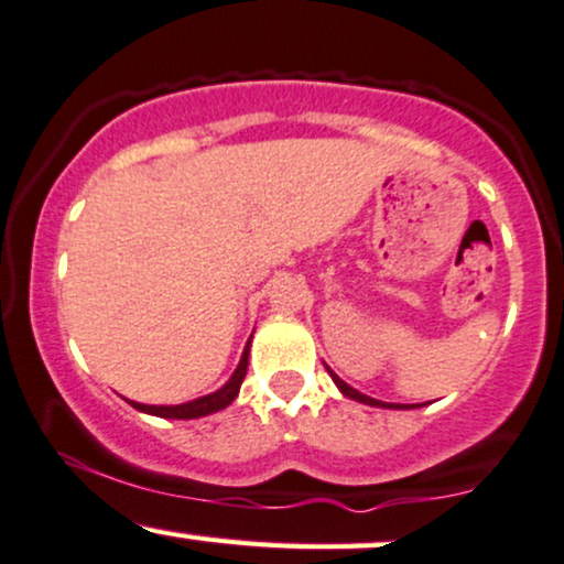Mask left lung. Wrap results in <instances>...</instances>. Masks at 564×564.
<instances>
[{
    "mask_svg": "<svg viewBox=\"0 0 564 564\" xmlns=\"http://www.w3.org/2000/svg\"><path fill=\"white\" fill-rule=\"evenodd\" d=\"M327 372H329V377H333V380H335V386L337 388H340V393L343 395H348V399H354V401H361V403H367V406H386V409H409V406H393V403H390V406H388V403H382V401H377V399H369V395H364V393H359V390H356V388H350L348 386V382H343L340 380V377H337L335 372H333V369H329L327 367Z\"/></svg>",
    "mask_w": 564,
    "mask_h": 564,
    "instance_id": "obj_1",
    "label": "left lung"
}]
</instances>
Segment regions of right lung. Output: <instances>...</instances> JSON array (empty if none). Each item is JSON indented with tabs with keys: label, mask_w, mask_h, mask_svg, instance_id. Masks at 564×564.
I'll list each match as a JSON object with an SVG mask.
<instances>
[{
	"label": "right lung",
	"mask_w": 564,
	"mask_h": 564,
	"mask_svg": "<svg viewBox=\"0 0 564 564\" xmlns=\"http://www.w3.org/2000/svg\"><path fill=\"white\" fill-rule=\"evenodd\" d=\"M248 356H250V343L242 350V359H240V364H237L235 375H231L227 386L218 388L216 393L203 395V399H195L187 403H178V406H148V403H134V401H131V406L139 409V412H144V414L163 416V420H197V416L221 412V409H227L229 403L237 399V393H240L245 372H248Z\"/></svg>",
	"instance_id": "1"
}]
</instances>
